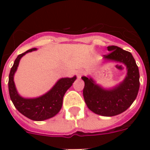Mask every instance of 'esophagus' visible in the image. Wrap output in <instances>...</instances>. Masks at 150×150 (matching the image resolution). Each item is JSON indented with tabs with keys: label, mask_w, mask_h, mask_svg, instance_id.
I'll use <instances>...</instances> for the list:
<instances>
[{
	"label": "esophagus",
	"mask_w": 150,
	"mask_h": 150,
	"mask_svg": "<svg viewBox=\"0 0 150 150\" xmlns=\"http://www.w3.org/2000/svg\"><path fill=\"white\" fill-rule=\"evenodd\" d=\"M76 75H77L78 79H80V78L82 77V75H83V71H78L77 72H76Z\"/></svg>",
	"instance_id": "esophagus-1"
}]
</instances>
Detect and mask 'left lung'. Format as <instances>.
<instances>
[{
  "label": "left lung",
  "mask_w": 150,
  "mask_h": 150,
  "mask_svg": "<svg viewBox=\"0 0 150 150\" xmlns=\"http://www.w3.org/2000/svg\"><path fill=\"white\" fill-rule=\"evenodd\" d=\"M110 52L103 55L105 61H114L126 66L127 75L115 86L106 89L96 84L91 77L82 76L85 86L83 96L91 111L101 116L112 117L125 111L136 99L139 89V71L130 52L117 46L107 47Z\"/></svg>",
  "instance_id": "1"
}]
</instances>
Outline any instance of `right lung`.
Here are the masks:
<instances>
[{"mask_svg": "<svg viewBox=\"0 0 150 150\" xmlns=\"http://www.w3.org/2000/svg\"><path fill=\"white\" fill-rule=\"evenodd\" d=\"M36 50V48H32L23 54H19L15 59L9 74L8 90L13 104L21 114L33 121H40L51 118L58 114L62 107L64 96L66 91L72 86L73 82L76 79V76L61 78L47 93L38 97L25 98L20 96L15 87L14 75L22 57L29 52Z\"/></svg>", "mask_w": 150, "mask_h": 150, "instance_id": "right-lung-1", "label": "right lung"}]
</instances>
